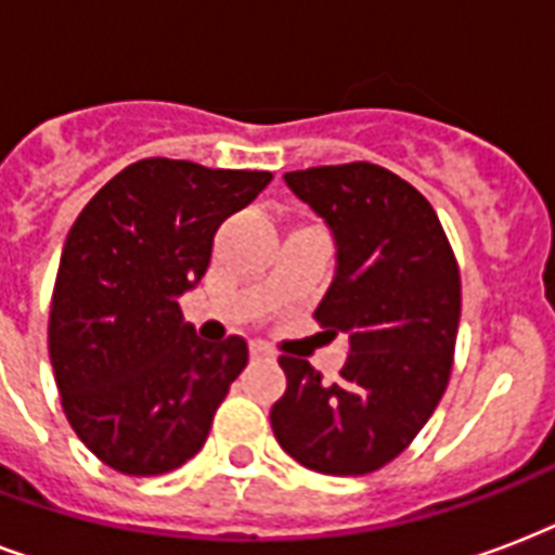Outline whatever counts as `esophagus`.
<instances>
[{
	"instance_id": "obj_1",
	"label": "esophagus",
	"mask_w": 555,
	"mask_h": 555,
	"mask_svg": "<svg viewBox=\"0 0 555 555\" xmlns=\"http://www.w3.org/2000/svg\"><path fill=\"white\" fill-rule=\"evenodd\" d=\"M248 353H251V359L255 362H260V359H269V350H266V345H260V341H251V347H248Z\"/></svg>"
}]
</instances>
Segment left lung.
Listing matches in <instances>:
<instances>
[{
    "label": "left lung",
    "instance_id": "obj_1",
    "mask_svg": "<svg viewBox=\"0 0 555 555\" xmlns=\"http://www.w3.org/2000/svg\"><path fill=\"white\" fill-rule=\"evenodd\" d=\"M336 243L315 318L347 336L336 382L281 356L272 431L321 475H367L408 449L442 399L461 324V272L423 193L371 162L283 173Z\"/></svg>",
    "mask_w": 555,
    "mask_h": 555
}]
</instances>
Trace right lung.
I'll return each instance as SVG.
<instances>
[{"mask_svg":"<svg viewBox=\"0 0 555 555\" xmlns=\"http://www.w3.org/2000/svg\"><path fill=\"white\" fill-rule=\"evenodd\" d=\"M269 182L266 170L144 158L103 184L68 231L51 367L75 434L115 472L165 475L208 440L248 345L196 336L179 298L202 281L219 225Z\"/></svg>","mask_w":555,"mask_h":555,"instance_id":"1","label":"right lung"}]
</instances>
